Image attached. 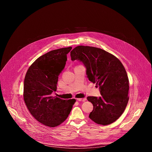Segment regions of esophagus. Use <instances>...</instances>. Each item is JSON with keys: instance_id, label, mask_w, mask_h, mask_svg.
<instances>
[{"instance_id": "esophagus-1", "label": "esophagus", "mask_w": 152, "mask_h": 152, "mask_svg": "<svg viewBox=\"0 0 152 152\" xmlns=\"http://www.w3.org/2000/svg\"><path fill=\"white\" fill-rule=\"evenodd\" d=\"M86 98H83V99H77V101H79V102H85L86 101Z\"/></svg>"}]
</instances>
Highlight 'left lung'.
I'll use <instances>...</instances> for the list:
<instances>
[{
  "label": "left lung",
  "instance_id": "8db88e82",
  "mask_svg": "<svg viewBox=\"0 0 152 152\" xmlns=\"http://www.w3.org/2000/svg\"><path fill=\"white\" fill-rule=\"evenodd\" d=\"M70 56L72 61L83 63L89 80L99 86L100 97H87L93 104L90 118L102 125L115 121L129 100V79L122 63L112 54L94 47L77 46Z\"/></svg>",
  "mask_w": 152,
  "mask_h": 152
}]
</instances>
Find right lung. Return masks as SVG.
Here are the masks:
<instances>
[{
  "label": "right lung",
  "mask_w": 152,
  "mask_h": 152,
  "mask_svg": "<svg viewBox=\"0 0 152 152\" xmlns=\"http://www.w3.org/2000/svg\"><path fill=\"white\" fill-rule=\"evenodd\" d=\"M72 48L52 50L39 57L29 68L24 80L23 98L28 110L39 123L51 127L67 119L76 100L51 96L56 91L58 76Z\"/></svg>",
  "instance_id": "right-lung-1"
}]
</instances>
